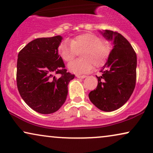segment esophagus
<instances>
[{"label": "esophagus", "instance_id": "obj_1", "mask_svg": "<svg viewBox=\"0 0 153 153\" xmlns=\"http://www.w3.org/2000/svg\"><path fill=\"white\" fill-rule=\"evenodd\" d=\"M76 76L79 79H84V78H85V77H86L85 75H76Z\"/></svg>", "mask_w": 153, "mask_h": 153}]
</instances>
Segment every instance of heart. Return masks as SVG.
Instances as JSON below:
<instances>
[{"mask_svg": "<svg viewBox=\"0 0 153 153\" xmlns=\"http://www.w3.org/2000/svg\"><path fill=\"white\" fill-rule=\"evenodd\" d=\"M58 53L62 60L70 62L78 53L81 58L68 65L71 72L76 74L90 72L93 65L100 68L106 63L109 58L111 47L106 41H102L98 35L91 33L77 35L70 42H62L58 47Z\"/></svg>", "mask_w": 153, "mask_h": 153, "instance_id": "1", "label": "heart"}]
</instances>
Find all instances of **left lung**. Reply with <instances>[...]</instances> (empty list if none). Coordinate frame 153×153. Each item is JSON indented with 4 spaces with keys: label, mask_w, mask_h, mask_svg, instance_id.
<instances>
[{
    "label": "left lung",
    "mask_w": 153,
    "mask_h": 153,
    "mask_svg": "<svg viewBox=\"0 0 153 153\" xmlns=\"http://www.w3.org/2000/svg\"><path fill=\"white\" fill-rule=\"evenodd\" d=\"M112 41L114 47L107 62L97 76L96 89L89 93L91 102L99 109L113 111L124 105L134 90L137 79V54L122 35L112 30L100 31Z\"/></svg>",
    "instance_id": "1"
}]
</instances>
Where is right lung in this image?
Listing matches in <instances>:
<instances>
[{
	"mask_svg": "<svg viewBox=\"0 0 153 153\" xmlns=\"http://www.w3.org/2000/svg\"><path fill=\"white\" fill-rule=\"evenodd\" d=\"M62 39L60 35L35 39L18 54V91L24 102L39 114H53L61 107L69 82L75 76L67 72L58 54Z\"/></svg>",
	"mask_w": 153,
	"mask_h": 153,
	"instance_id": "1",
	"label": "right lung"
}]
</instances>
